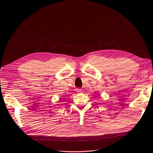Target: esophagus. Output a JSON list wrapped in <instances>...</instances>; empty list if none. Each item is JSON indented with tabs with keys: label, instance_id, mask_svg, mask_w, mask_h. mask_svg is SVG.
<instances>
[{
	"label": "esophagus",
	"instance_id": "obj_1",
	"mask_svg": "<svg viewBox=\"0 0 153 153\" xmlns=\"http://www.w3.org/2000/svg\"><path fill=\"white\" fill-rule=\"evenodd\" d=\"M76 91H77V93H80V92H82V89H80V88H77V89H76Z\"/></svg>",
	"mask_w": 153,
	"mask_h": 153
}]
</instances>
